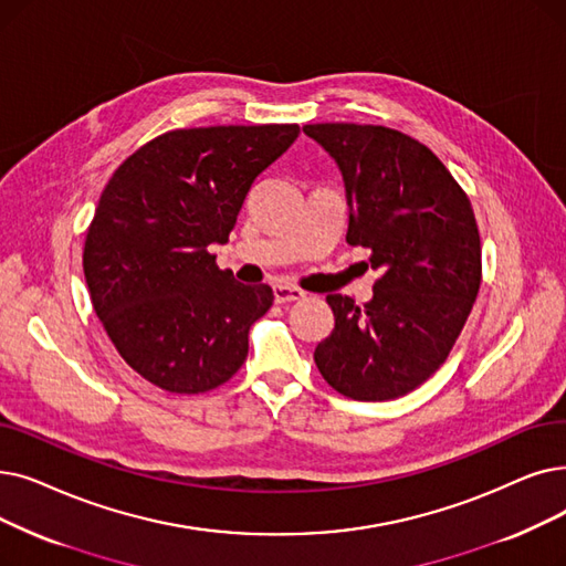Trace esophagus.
<instances>
[{
    "label": "esophagus",
    "mask_w": 566,
    "mask_h": 566,
    "mask_svg": "<svg viewBox=\"0 0 566 566\" xmlns=\"http://www.w3.org/2000/svg\"><path fill=\"white\" fill-rule=\"evenodd\" d=\"M273 291H275V303H296V301L305 298V291H301L296 286L277 284Z\"/></svg>",
    "instance_id": "1"
}]
</instances>
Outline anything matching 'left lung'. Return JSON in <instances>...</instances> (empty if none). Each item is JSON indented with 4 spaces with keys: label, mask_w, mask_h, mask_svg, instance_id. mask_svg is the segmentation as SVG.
<instances>
[{
    "label": "left lung",
    "mask_w": 566,
    "mask_h": 566,
    "mask_svg": "<svg viewBox=\"0 0 566 566\" xmlns=\"http://www.w3.org/2000/svg\"><path fill=\"white\" fill-rule=\"evenodd\" d=\"M335 159L349 206L347 242L379 270L363 307L331 293L333 333L314 363L342 396L381 402L407 396L439 370L481 284V238L462 187L432 150L375 125H305Z\"/></svg>",
    "instance_id": "obj_1"
}]
</instances>
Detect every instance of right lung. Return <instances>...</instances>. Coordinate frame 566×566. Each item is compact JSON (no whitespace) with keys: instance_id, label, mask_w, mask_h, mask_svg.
Returning a JSON list of instances; mask_svg holds the SVG:
<instances>
[{"instance_id":"right-lung-1","label":"right lung","mask_w":566,"mask_h":566,"mask_svg":"<svg viewBox=\"0 0 566 566\" xmlns=\"http://www.w3.org/2000/svg\"><path fill=\"white\" fill-rule=\"evenodd\" d=\"M298 134V125L176 129L108 180L83 270L96 316L143 379L191 396L222 386L248 358L273 289L235 282L208 248L229 242L252 182Z\"/></svg>"}]
</instances>
